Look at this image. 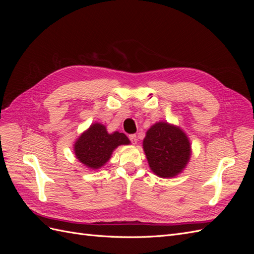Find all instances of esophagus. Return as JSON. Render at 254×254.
I'll use <instances>...</instances> for the list:
<instances>
[{
  "instance_id": "1",
  "label": "esophagus",
  "mask_w": 254,
  "mask_h": 254,
  "mask_svg": "<svg viewBox=\"0 0 254 254\" xmlns=\"http://www.w3.org/2000/svg\"><path fill=\"white\" fill-rule=\"evenodd\" d=\"M129 140H130V142H131L132 144H136V142H137L136 135L135 134H130L129 135Z\"/></svg>"
}]
</instances>
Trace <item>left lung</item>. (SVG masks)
Listing matches in <instances>:
<instances>
[{"label":"left lung","instance_id":"left-lung-1","mask_svg":"<svg viewBox=\"0 0 254 254\" xmlns=\"http://www.w3.org/2000/svg\"><path fill=\"white\" fill-rule=\"evenodd\" d=\"M143 148L151 171L162 178L181 173L190 157L186 133L165 122L157 123L146 132Z\"/></svg>","mask_w":254,"mask_h":254}]
</instances>
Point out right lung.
Returning a JSON list of instances; mask_svg holds the SVG:
<instances>
[{
    "instance_id": "add662e5",
    "label": "right lung",
    "mask_w": 254,
    "mask_h": 254,
    "mask_svg": "<svg viewBox=\"0 0 254 254\" xmlns=\"http://www.w3.org/2000/svg\"><path fill=\"white\" fill-rule=\"evenodd\" d=\"M129 143L124 133H108L104 125L96 123L79 136L74 145V150L82 164L90 168H99L110 159L112 151L118 146Z\"/></svg>"
}]
</instances>
